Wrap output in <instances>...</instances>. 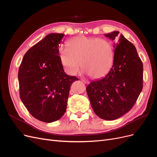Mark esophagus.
Instances as JSON below:
<instances>
[{"mask_svg": "<svg viewBox=\"0 0 157 157\" xmlns=\"http://www.w3.org/2000/svg\"><path fill=\"white\" fill-rule=\"evenodd\" d=\"M81 80H82V81L84 83H85V84H88V83H89V82L88 81V80H86L85 79H81Z\"/></svg>", "mask_w": 157, "mask_h": 157, "instance_id": "obj_1", "label": "esophagus"}]
</instances>
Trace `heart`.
Masks as SVG:
<instances>
[{"label":"heart","instance_id":"obj_1","mask_svg":"<svg viewBox=\"0 0 157 157\" xmlns=\"http://www.w3.org/2000/svg\"><path fill=\"white\" fill-rule=\"evenodd\" d=\"M59 58L65 72L75 75L80 67L89 77L98 78L105 75L113 63L114 51L105 39L78 36L69 40L66 50H60Z\"/></svg>","mask_w":157,"mask_h":157}]
</instances>
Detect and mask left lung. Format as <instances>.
Returning <instances> with one entry per match:
<instances>
[{"label":"left lung","instance_id":"8db88e82","mask_svg":"<svg viewBox=\"0 0 157 157\" xmlns=\"http://www.w3.org/2000/svg\"><path fill=\"white\" fill-rule=\"evenodd\" d=\"M118 31L105 34L115 40ZM143 63L136 47L122 34L114 44L113 64L102 78L94 80L86 88L94 113L104 120L124 115L134 106L143 88Z\"/></svg>","mask_w":157,"mask_h":157}]
</instances>
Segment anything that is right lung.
<instances>
[{
	"label": "right lung",
	"instance_id": "add662e5",
	"mask_svg": "<svg viewBox=\"0 0 157 157\" xmlns=\"http://www.w3.org/2000/svg\"><path fill=\"white\" fill-rule=\"evenodd\" d=\"M64 34L50 33L28 50L19 68L21 100L31 115L44 122L59 120L66 111L71 84L78 78L64 72L59 44Z\"/></svg>",
	"mask_w": 157,
	"mask_h": 157
}]
</instances>
